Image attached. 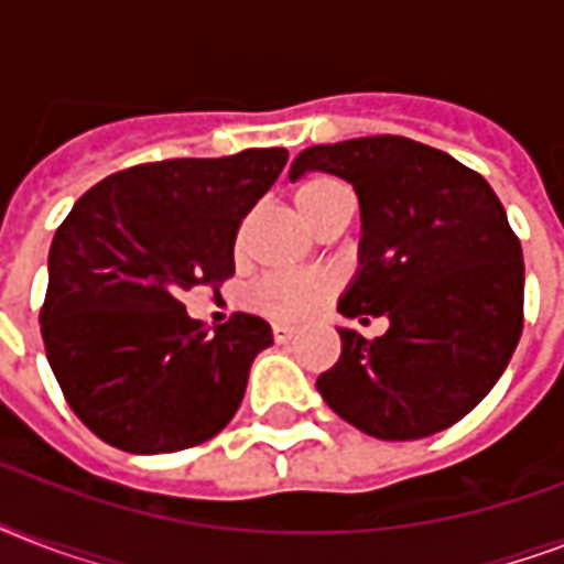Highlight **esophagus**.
Returning a JSON list of instances; mask_svg holds the SVG:
<instances>
[{
  "label": "esophagus",
  "mask_w": 564,
  "mask_h": 564,
  "mask_svg": "<svg viewBox=\"0 0 564 564\" xmlns=\"http://www.w3.org/2000/svg\"><path fill=\"white\" fill-rule=\"evenodd\" d=\"M272 336L278 345H286L292 339V327L290 325H272Z\"/></svg>",
  "instance_id": "34e87169"
}]
</instances>
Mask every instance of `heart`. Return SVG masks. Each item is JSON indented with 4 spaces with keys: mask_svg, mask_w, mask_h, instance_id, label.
<instances>
[{
    "mask_svg": "<svg viewBox=\"0 0 564 564\" xmlns=\"http://www.w3.org/2000/svg\"><path fill=\"white\" fill-rule=\"evenodd\" d=\"M343 198H351L348 189L327 175H313L301 181L295 189V207L310 228ZM334 290L336 281L327 272H274L265 274L263 281L248 292V304L278 322H301L313 316L334 295Z\"/></svg>",
    "mask_w": 564,
    "mask_h": 564,
    "instance_id": "b5f03b06",
    "label": "heart"
}]
</instances>
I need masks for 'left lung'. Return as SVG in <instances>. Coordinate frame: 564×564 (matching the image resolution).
Masks as SVG:
<instances>
[{
	"label": "left lung",
	"mask_w": 564,
	"mask_h": 564,
	"mask_svg": "<svg viewBox=\"0 0 564 564\" xmlns=\"http://www.w3.org/2000/svg\"><path fill=\"white\" fill-rule=\"evenodd\" d=\"M330 172L360 198V269L345 318H389L366 339L336 327L343 354L318 375L330 410L386 442L465 419L509 366L524 327V257L482 175L406 137L310 145L290 178Z\"/></svg>",
	"instance_id": "1"
}]
</instances>
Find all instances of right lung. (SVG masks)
Segmentation results:
<instances>
[{
  "instance_id": "right-lung-1",
  "label": "right lung",
  "mask_w": 564,
  "mask_h": 564,
  "mask_svg": "<svg viewBox=\"0 0 564 564\" xmlns=\"http://www.w3.org/2000/svg\"><path fill=\"white\" fill-rule=\"evenodd\" d=\"M286 149L178 158L108 175L48 248L40 334L75 415L128 454H172L219 433L272 345L260 316L210 334L181 295L234 274V242L286 166Z\"/></svg>"
}]
</instances>
